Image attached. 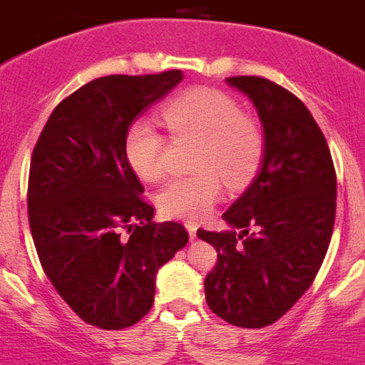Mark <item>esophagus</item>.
Listing matches in <instances>:
<instances>
[{
  "mask_svg": "<svg viewBox=\"0 0 365 365\" xmlns=\"http://www.w3.org/2000/svg\"><path fill=\"white\" fill-rule=\"evenodd\" d=\"M185 227L186 230H188L190 240H195V237H197V225H195V222H185Z\"/></svg>",
  "mask_w": 365,
  "mask_h": 365,
  "instance_id": "obj_1",
  "label": "esophagus"
}]
</instances>
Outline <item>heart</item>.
<instances>
[{"label": "heart", "instance_id": "b5f03b06", "mask_svg": "<svg viewBox=\"0 0 365 365\" xmlns=\"http://www.w3.org/2000/svg\"><path fill=\"white\" fill-rule=\"evenodd\" d=\"M173 140L197 143L192 172L173 179L157 195L160 214L170 219L199 221L222 193L219 177L241 185L256 172L263 155V135L252 118L241 113L227 93L199 87L170 100L160 111ZM166 140L150 120H133L124 135V157L135 175L146 182L163 179Z\"/></svg>", "mask_w": 365, "mask_h": 365}]
</instances>
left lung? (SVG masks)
I'll use <instances>...</instances> for the list:
<instances>
[{
    "label": "left lung",
    "instance_id": "left-lung-1",
    "mask_svg": "<svg viewBox=\"0 0 365 365\" xmlns=\"http://www.w3.org/2000/svg\"><path fill=\"white\" fill-rule=\"evenodd\" d=\"M227 83L252 100L265 144L257 177L222 214L241 234L197 230L217 250L205 294L225 322L259 329L302 298L324 263L336 215V172L324 133L298 96L261 76H230Z\"/></svg>",
    "mask_w": 365,
    "mask_h": 365
}]
</instances>
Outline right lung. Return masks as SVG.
Wrapping results in <instances>:
<instances>
[{"instance_id":"obj_1","label":"right lung","mask_w":365,"mask_h":365,"mask_svg":"<svg viewBox=\"0 0 365 365\" xmlns=\"http://www.w3.org/2000/svg\"><path fill=\"white\" fill-rule=\"evenodd\" d=\"M182 80L179 69L111 74L63 98L31 159L29 225L43 272L86 324L131 327L150 312L157 270L188 243L180 222H153V206L124 157L138 113Z\"/></svg>"}]
</instances>
